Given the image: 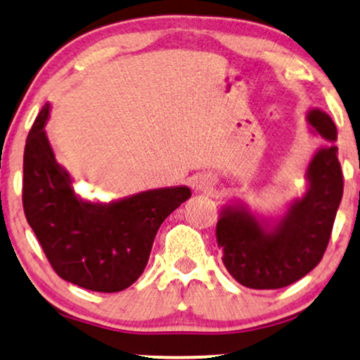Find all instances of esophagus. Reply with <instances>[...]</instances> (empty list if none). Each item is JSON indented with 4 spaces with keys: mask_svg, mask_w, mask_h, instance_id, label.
Here are the masks:
<instances>
[{
    "mask_svg": "<svg viewBox=\"0 0 360 360\" xmlns=\"http://www.w3.org/2000/svg\"><path fill=\"white\" fill-rule=\"evenodd\" d=\"M195 188L197 190H207V188H210V185H212V181H210V179H208V176H198L197 180H195Z\"/></svg>",
    "mask_w": 360,
    "mask_h": 360,
    "instance_id": "esophagus-1",
    "label": "esophagus"
}]
</instances>
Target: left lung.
I'll list each match as a JSON object with an SVG mask.
<instances>
[{"label":"left lung","mask_w":360,"mask_h":360,"mask_svg":"<svg viewBox=\"0 0 360 360\" xmlns=\"http://www.w3.org/2000/svg\"><path fill=\"white\" fill-rule=\"evenodd\" d=\"M310 125L329 141L337 128L321 110L309 113ZM337 146L322 148L309 165L310 190L295 202L274 232H264L242 208H225L217 224V242L230 275L248 288H282L316 269L329 245L344 176Z\"/></svg>","instance_id":"1"}]
</instances>
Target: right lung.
Masks as SVG:
<instances>
[{
	"instance_id": "right-lung-1",
	"label": "right lung",
	"mask_w": 360,
	"mask_h": 360,
	"mask_svg": "<svg viewBox=\"0 0 360 360\" xmlns=\"http://www.w3.org/2000/svg\"><path fill=\"white\" fill-rule=\"evenodd\" d=\"M48 113L46 103L25 145L26 220L63 281L93 292L125 290L143 274L160 225L192 192L150 190L110 205L79 200L44 135Z\"/></svg>"
}]
</instances>
